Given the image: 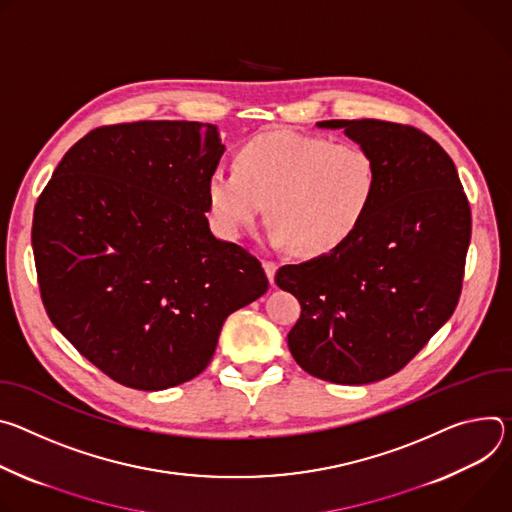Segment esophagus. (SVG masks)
<instances>
[{
	"instance_id": "esophagus-1",
	"label": "esophagus",
	"mask_w": 512,
	"mask_h": 512,
	"mask_svg": "<svg viewBox=\"0 0 512 512\" xmlns=\"http://www.w3.org/2000/svg\"><path fill=\"white\" fill-rule=\"evenodd\" d=\"M262 266H264V272H266V276L270 280V285H274V274H276L278 264L272 262V260H262Z\"/></svg>"
}]
</instances>
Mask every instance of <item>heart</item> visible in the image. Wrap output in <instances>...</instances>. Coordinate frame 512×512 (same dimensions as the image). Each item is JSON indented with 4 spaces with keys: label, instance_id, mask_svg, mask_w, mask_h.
<instances>
[{
    "label": "heart",
    "instance_id": "b5f03b06",
    "mask_svg": "<svg viewBox=\"0 0 512 512\" xmlns=\"http://www.w3.org/2000/svg\"><path fill=\"white\" fill-rule=\"evenodd\" d=\"M378 189L366 148L331 144L289 130L262 132L236 154V170L217 168L207 199L217 230L240 238L266 213L270 242L299 256H327L364 223Z\"/></svg>",
    "mask_w": 512,
    "mask_h": 512
}]
</instances>
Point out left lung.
<instances>
[{"label":"left lung","instance_id":"left-lung-1","mask_svg":"<svg viewBox=\"0 0 512 512\" xmlns=\"http://www.w3.org/2000/svg\"><path fill=\"white\" fill-rule=\"evenodd\" d=\"M370 152L378 189L358 232L327 256L280 266L301 303L295 362L321 380L370 384L405 368L451 317L472 236L449 154L425 132L382 120H327Z\"/></svg>","mask_w":512,"mask_h":512}]
</instances>
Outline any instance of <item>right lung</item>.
Returning a JSON list of instances; mask_svg holds the SVG:
<instances>
[{"label":"right lung","instance_id":"1","mask_svg":"<svg viewBox=\"0 0 512 512\" xmlns=\"http://www.w3.org/2000/svg\"><path fill=\"white\" fill-rule=\"evenodd\" d=\"M213 124L101 126L56 166L34 207L44 309L111 380L164 390L201 374L227 315L262 297L256 256L217 240L207 185Z\"/></svg>","mask_w":512,"mask_h":512}]
</instances>
